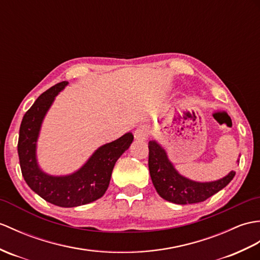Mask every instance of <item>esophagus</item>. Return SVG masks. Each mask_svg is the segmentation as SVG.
Returning a JSON list of instances; mask_svg holds the SVG:
<instances>
[{
	"instance_id": "esophagus-1",
	"label": "esophagus",
	"mask_w": 260,
	"mask_h": 260,
	"mask_svg": "<svg viewBox=\"0 0 260 260\" xmlns=\"http://www.w3.org/2000/svg\"><path fill=\"white\" fill-rule=\"evenodd\" d=\"M148 135H149V129L147 127H144V126H142V127L137 128L135 131V138H136V140L145 141V140H147Z\"/></svg>"
}]
</instances>
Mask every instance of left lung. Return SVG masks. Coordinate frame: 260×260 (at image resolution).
<instances>
[{
    "mask_svg": "<svg viewBox=\"0 0 260 260\" xmlns=\"http://www.w3.org/2000/svg\"><path fill=\"white\" fill-rule=\"evenodd\" d=\"M148 149V168L153 185L161 198L174 204L186 205L206 201L231 183L236 174L232 171L227 176L215 182H194L175 170L165 149L157 142L150 141Z\"/></svg>",
    "mask_w": 260,
    "mask_h": 260,
    "instance_id": "obj_1",
    "label": "left lung"
}]
</instances>
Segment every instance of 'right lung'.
Instances as JSON below:
<instances>
[{
    "mask_svg": "<svg viewBox=\"0 0 260 260\" xmlns=\"http://www.w3.org/2000/svg\"><path fill=\"white\" fill-rule=\"evenodd\" d=\"M68 85L61 82L39 96L23 116L17 153L22 175L33 191L59 207H76L92 203L105 194L116 160L134 140L126 133L118 140L103 145L77 172L66 176H51L41 170L36 160V142L42 122L55 96Z\"/></svg>",
    "mask_w": 260,
    "mask_h": 260,
    "instance_id": "right-lung-1",
    "label": "right lung"
}]
</instances>
